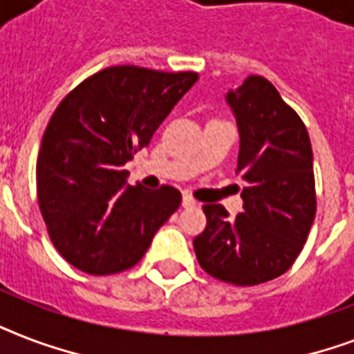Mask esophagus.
<instances>
[{
  "instance_id": "esophagus-1",
  "label": "esophagus",
  "mask_w": 354,
  "mask_h": 354,
  "mask_svg": "<svg viewBox=\"0 0 354 354\" xmlns=\"http://www.w3.org/2000/svg\"><path fill=\"white\" fill-rule=\"evenodd\" d=\"M182 205L183 207H194V205H196V200H194L193 196H189V194H183Z\"/></svg>"
}]
</instances>
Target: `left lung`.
<instances>
[{
	"instance_id": "8db88e82",
	"label": "left lung",
	"mask_w": 354,
	"mask_h": 354,
	"mask_svg": "<svg viewBox=\"0 0 354 354\" xmlns=\"http://www.w3.org/2000/svg\"><path fill=\"white\" fill-rule=\"evenodd\" d=\"M239 128L242 213L205 204L207 226L193 241L200 266L236 286L261 285L290 268L316 215L314 156L303 121L264 77L226 93Z\"/></svg>"
}]
</instances>
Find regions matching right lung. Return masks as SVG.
I'll return each mask as SVG.
<instances>
[{"instance_id": "obj_1", "label": "right lung", "mask_w": 354, "mask_h": 354, "mask_svg": "<svg viewBox=\"0 0 354 354\" xmlns=\"http://www.w3.org/2000/svg\"><path fill=\"white\" fill-rule=\"evenodd\" d=\"M198 75L113 66L80 82L53 113L36 161L38 204L69 264L110 275L138 264L182 204L171 185H128L124 165Z\"/></svg>"}]
</instances>
